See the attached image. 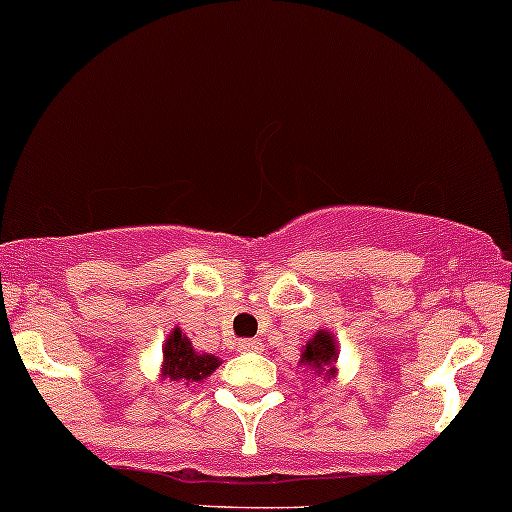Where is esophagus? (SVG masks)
I'll use <instances>...</instances> for the list:
<instances>
[{
    "label": "esophagus",
    "mask_w": 512,
    "mask_h": 512,
    "mask_svg": "<svg viewBox=\"0 0 512 512\" xmlns=\"http://www.w3.org/2000/svg\"><path fill=\"white\" fill-rule=\"evenodd\" d=\"M260 347H262V342H257V340H240L238 342L240 352H257Z\"/></svg>",
    "instance_id": "34e87169"
}]
</instances>
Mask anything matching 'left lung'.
<instances>
[{
    "label": "left lung",
    "instance_id": "1",
    "mask_svg": "<svg viewBox=\"0 0 512 512\" xmlns=\"http://www.w3.org/2000/svg\"><path fill=\"white\" fill-rule=\"evenodd\" d=\"M338 357L340 347L335 335L330 333V330L320 328L318 333L301 347L299 367H306L311 374L320 376L323 381H330L338 374Z\"/></svg>",
    "mask_w": 512,
    "mask_h": 512
}]
</instances>
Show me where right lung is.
Instances as JSON below:
<instances>
[{"label": "right lung", "instance_id": "obj_1", "mask_svg": "<svg viewBox=\"0 0 512 512\" xmlns=\"http://www.w3.org/2000/svg\"><path fill=\"white\" fill-rule=\"evenodd\" d=\"M221 359L211 352L194 350L192 340L177 328L167 335L162 345V364L160 381H184V384H201L204 379L216 372Z\"/></svg>", "mask_w": 512, "mask_h": 512}]
</instances>
